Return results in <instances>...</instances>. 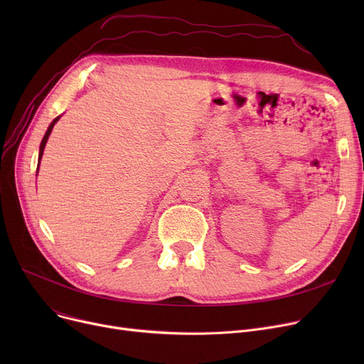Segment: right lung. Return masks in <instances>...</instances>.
I'll use <instances>...</instances> for the list:
<instances>
[{
	"mask_svg": "<svg viewBox=\"0 0 364 364\" xmlns=\"http://www.w3.org/2000/svg\"><path fill=\"white\" fill-rule=\"evenodd\" d=\"M59 121V118H55L51 124H50V127H48V129H47V132H46V136H44V139H43V141H41V146H40V156H38V168H40V161H41V158H43V153H44V147H46V143H47V140H48V137H50V132H51V129H53V127H54V124Z\"/></svg>",
	"mask_w": 364,
	"mask_h": 364,
	"instance_id": "obj_1",
	"label": "right lung"
}]
</instances>
